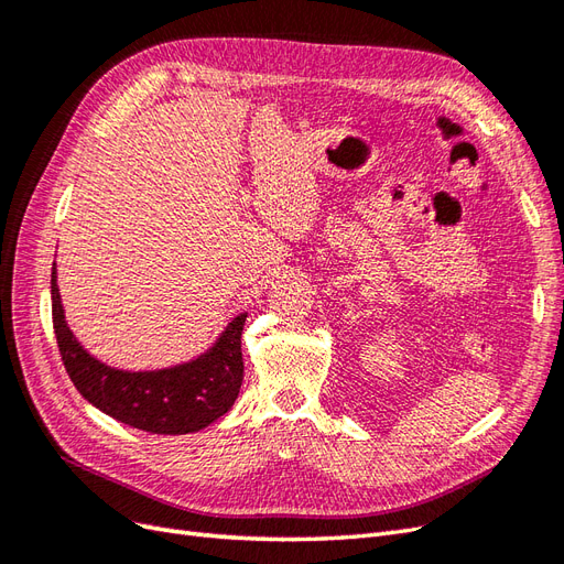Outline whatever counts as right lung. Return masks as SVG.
I'll return each mask as SVG.
<instances>
[{
  "mask_svg": "<svg viewBox=\"0 0 564 564\" xmlns=\"http://www.w3.org/2000/svg\"><path fill=\"white\" fill-rule=\"evenodd\" d=\"M51 315L61 360L82 398L133 429L158 435L195 433L224 416L237 400L245 377L247 315H237L207 355L160 371H119L94 360L77 344L65 324L56 265L51 270Z\"/></svg>",
  "mask_w": 564,
  "mask_h": 564,
  "instance_id": "obj_1",
  "label": "right lung"
}]
</instances>
